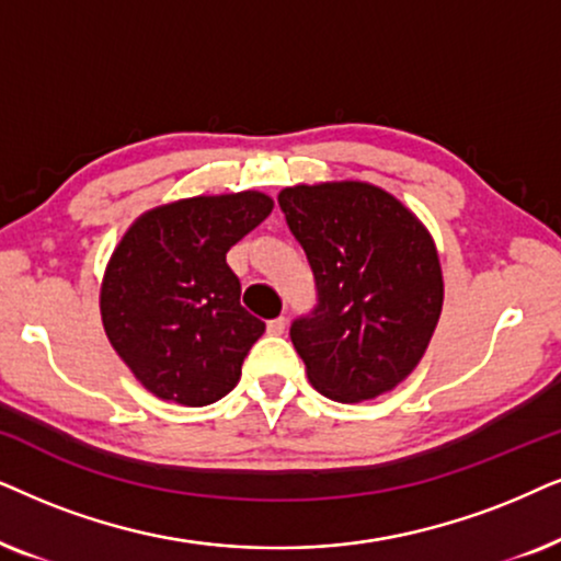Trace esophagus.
<instances>
[{
	"label": "esophagus",
	"mask_w": 561,
	"mask_h": 561,
	"mask_svg": "<svg viewBox=\"0 0 561 561\" xmlns=\"http://www.w3.org/2000/svg\"><path fill=\"white\" fill-rule=\"evenodd\" d=\"M285 328H287L285 318H274V320H268V323H266V333L268 335H282V333H285Z\"/></svg>",
	"instance_id": "esophagus-1"
}]
</instances>
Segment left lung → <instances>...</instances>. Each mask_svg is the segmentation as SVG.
Returning <instances> with one entry per match:
<instances>
[{
  "label": "left lung",
  "instance_id": "1",
  "mask_svg": "<svg viewBox=\"0 0 561 561\" xmlns=\"http://www.w3.org/2000/svg\"><path fill=\"white\" fill-rule=\"evenodd\" d=\"M279 207L318 285L312 316L289 328L310 385L335 402L392 392L421 364L444 308L428 228L358 179L285 186Z\"/></svg>",
  "mask_w": 561,
  "mask_h": 561
}]
</instances>
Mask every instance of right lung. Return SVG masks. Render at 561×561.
Here are the masks:
<instances>
[{"instance_id":"1","label":"right lung","mask_w":561,"mask_h":561,"mask_svg":"<svg viewBox=\"0 0 561 561\" xmlns=\"http://www.w3.org/2000/svg\"><path fill=\"white\" fill-rule=\"evenodd\" d=\"M264 192L199 194L140 215L112 251L100 287L104 333L159 400L203 408L241 379L264 323L241 308L226 253L272 213Z\"/></svg>"}]
</instances>
